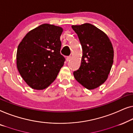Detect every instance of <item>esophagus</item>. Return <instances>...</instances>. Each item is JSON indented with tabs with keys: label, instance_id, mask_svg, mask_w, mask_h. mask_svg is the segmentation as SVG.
<instances>
[{
	"label": "esophagus",
	"instance_id": "34e87169",
	"mask_svg": "<svg viewBox=\"0 0 133 133\" xmlns=\"http://www.w3.org/2000/svg\"><path fill=\"white\" fill-rule=\"evenodd\" d=\"M70 58H71L70 56H69V57H66V61H69L70 59Z\"/></svg>",
	"mask_w": 133,
	"mask_h": 133
}]
</instances>
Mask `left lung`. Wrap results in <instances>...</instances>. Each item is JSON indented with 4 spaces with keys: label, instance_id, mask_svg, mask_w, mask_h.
<instances>
[{
    "label": "left lung",
    "instance_id": "left-lung-1",
    "mask_svg": "<svg viewBox=\"0 0 133 133\" xmlns=\"http://www.w3.org/2000/svg\"><path fill=\"white\" fill-rule=\"evenodd\" d=\"M72 28L83 48L81 66L74 71V77L86 89H96L106 81L111 70L113 46L107 35L91 24L72 25Z\"/></svg>",
    "mask_w": 133,
    "mask_h": 133
}]
</instances>
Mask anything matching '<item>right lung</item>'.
Masks as SVG:
<instances>
[{"mask_svg": "<svg viewBox=\"0 0 133 133\" xmlns=\"http://www.w3.org/2000/svg\"><path fill=\"white\" fill-rule=\"evenodd\" d=\"M62 28L43 24L29 31L18 44L17 67L29 87L43 90L57 78L65 58L60 54Z\"/></svg>", "mask_w": 133, "mask_h": 133, "instance_id": "right-lung-1", "label": "right lung"}]
</instances>
